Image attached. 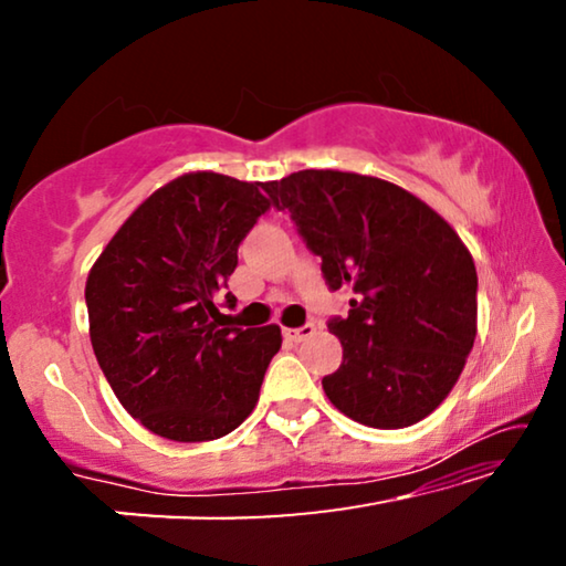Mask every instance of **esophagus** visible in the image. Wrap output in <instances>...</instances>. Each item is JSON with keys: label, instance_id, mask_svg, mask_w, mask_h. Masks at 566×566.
<instances>
[{"label": "esophagus", "instance_id": "obj_1", "mask_svg": "<svg viewBox=\"0 0 566 566\" xmlns=\"http://www.w3.org/2000/svg\"><path fill=\"white\" fill-rule=\"evenodd\" d=\"M283 335L291 339V343H301V339H306V337H312L314 335V324H304V327H285L283 329Z\"/></svg>", "mask_w": 566, "mask_h": 566}]
</instances>
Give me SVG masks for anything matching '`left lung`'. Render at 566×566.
I'll use <instances>...</instances> for the list:
<instances>
[{
    "label": "left lung",
    "mask_w": 566,
    "mask_h": 566,
    "mask_svg": "<svg viewBox=\"0 0 566 566\" xmlns=\"http://www.w3.org/2000/svg\"><path fill=\"white\" fill-rule=\"evenodd\" d=\"M322 258L332 291L355 293L329 319L343 363L324 376L332 405L378 430L409 428L440 407L476 337V268L443 216L378 177L301 169L262 182Z\"/></svg>",
    "instance_id": "8db88e82"
}]
</instances>
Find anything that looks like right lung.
I'll list each match as a JSON object with an SVG mask.
<instances>
[{"label": "right lung", "mask_w": 566, "mask_h": 566, "mask_svg": "<svg viewBox=\"0 0 566 566\" xmlns=\"http://www.w3.org/2000/svg\"><path fill=\"white\" fill-rule=\"evenodd\" d=\"M268 208L260 182L188 172L151 192L92 265V350L126 412L154 436L223 438L258 405L281 327H219L213 298Z\"/></svg>", "instance_id": "obj_1"}]
</instances>
